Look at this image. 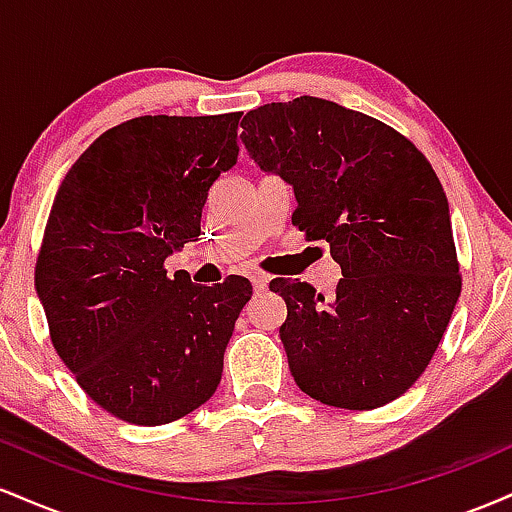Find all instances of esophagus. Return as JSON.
Returning <instances> with one entry per match:
<instances>
[{"mask_svg":"<svg viewBox=\"0 0 512 512\" xmlns=\"http://www.w3.org/2000/svg\"><path fill=\"white\" fill-rule=\"evenodd\" d=\"M250 281H252V289H255V291H264L269 286V276L267 274H252Z\"/></svg>","mask_w":512,"mask_h":512,"instance_id":"34e87169","label":"esophagus"}]
</instances>
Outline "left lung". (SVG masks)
<instances>
[{"instance_id":"left-lung-1","label":"left lung","mask_w":512,"mask_h":512,"mask_svg":"<svg viewBox=\"0 0 512 512\" xmlns=\"http://www.w3.org/2000/svg\"><path fill=\"white\" fill-rule=\"evenodd\" d=\"M240 125L257 166L293 187V226L327 240L344 276L332 301L298 279L269 284L289 310L293 380L330 407H383L431 363L462 291L436 170L397 129L325 98L260 105Z\"/></svg>"}]
</instances>
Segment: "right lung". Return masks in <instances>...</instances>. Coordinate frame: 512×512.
Instances as JSON below:
<instances>
[{"label":"right lung","instance_id":"right-lung-1","mask_svg":"<svg viewBox=\"0 0 512 512\" xmlns=\"http://www.w3.org/2000/svg\"><path fill=\"white\" fill-rule=\"evenodd\" d=\"M240 113L144 115L103 132L69 168L35 262L50 339L76 383L127 424L202 407L250 301L243 276L195 286L163 262L197 240L209 187L238 161Z\"/></svg>","mask_w":512,"mask_h":512}]
</instances>
